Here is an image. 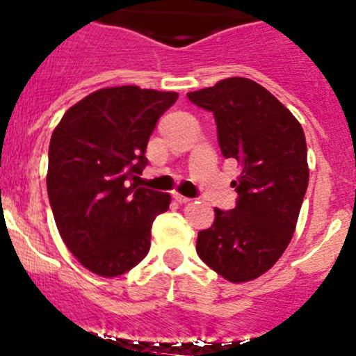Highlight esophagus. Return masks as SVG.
Instances as JSON below:
<instances>
[{
  "label": "esophagus",
  "mask_w": 356,
  "mask_h": 356,
  "mask_svg": "<svg viewBox=\"0 0 356 356\" xmlns=\"http://www.w3.org/2000/svg\"><path fill=\"white\" fill-rule=\"evenodd\" d=\"M174 199L179 202V204H187V202H191V197L182 196V194L179 193H174Z\"/></svg>",
  "instance_id": "obj_1"
}]
</instances>
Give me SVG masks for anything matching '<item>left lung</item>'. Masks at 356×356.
Instances as JSON below:
<instances>
[{"instance_id":"8db88e82","label":"left lung","mask_w":356,"mask_h":356,"mask_svg":"<svg viewBox=\"0 0 356 356\" xmlns=\"http://www.w3.org/2000/svg\"><path fill=\"white\" fill-rule=\"evenodd\" d=\"M187 97L213 113L222 157L240 165L235 209L214 208V222L197 235V255L229 282H248L273 267L296 232L309 182L306 136L296 116L247 77Z\"/></svg>"}]
</instances>
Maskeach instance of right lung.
<instances>
[{"label":"right lung","instance_id":"1","mask_svg":"<svg viewBox=\"0 0 356 356\" xmlns=\"http://www.w3.org/2000/svg\"><path fill=\"white\" fill-rule=\"evenodd\" d=\"M177 92L103 88L70 106L49 147L47 193L58 233L83 267L101 277L131 270L150 250L152 222L170 196L130 184L147 143Z\"/></svg>","mask_w":356,"mask_h":356}]
</instances>
